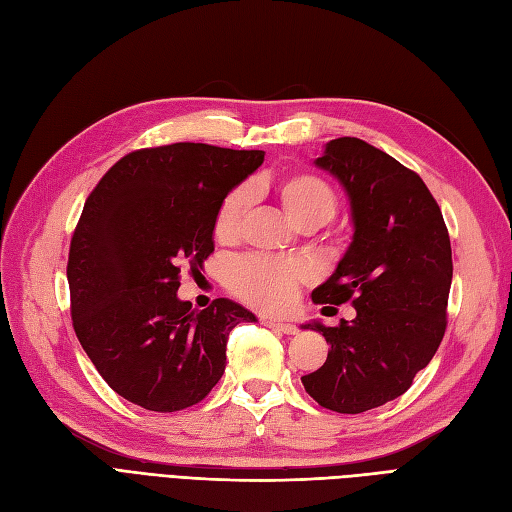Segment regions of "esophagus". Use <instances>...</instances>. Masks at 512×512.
I'll use <instances>...</instances> for the list:
<instances>
[{"instance_id":"1","label":"esophagus","mask_w":512,"mask_h":512,"mask_svg":"<svg viewBox=\"0 0 512 512\" xmlns=\"http://www.w3.org/2000/svg\"><path fill=\"white\" fill-rule=\"evenodd\" d=\"M262 324H265V327H269V329H273V331H277V333H284V335H297L299 333V327H297V324H292V322L262 318Z\"/></svg>"}]
</instances>
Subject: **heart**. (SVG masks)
Listing matches in <instances>:
<instances>
[{
  "instance_id": "b5f03b06",
  "label": "heart",
  "mask_w": 512,
  "mask_h": 512,
  "mask_svg": "<svg viewBox=\"0 0 512 512\" xmlns=\"http://www.w3.org/2000/svg\"><path fill=\"white\" fill-rule=\"evenodd\" d=\"M273 192L288 218L301 228H316L333 220L337 213V194L333 185L309 170L290 173L277 179ZM250 192L243 185L232 188L213 213V237L220 245H232L241 237V228ZM312 280V271L301 260L250 256L230 265L226 275L228 290L243 303L262 312H282L299 290Z\"/></svg>"
}]
</instances>
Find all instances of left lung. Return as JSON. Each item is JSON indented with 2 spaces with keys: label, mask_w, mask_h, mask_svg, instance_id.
<instances>
[{
  "label": "left lung",
  "mask_w": 512,
  "mask_h": 512,
  "mask_svg": "<svg viewBox=\"0 0 512 512\" xmlns=\"http://www.w3.org/2000/svg\"><path fill=\"white\" fill-rule=\"evenodd\" d=\"M316 164L346 188L354 237L312 301H350L356 318L305 324L331 350L301 382L322 408L359 414L404 395L436 354L453 282L451 239L425 181L389 153L342 136Z\"/></svg>",
  "instance_id": "obj_1"
}]
</instances>
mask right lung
<instances>
[{
	"mask_svg": "<svg viewBox=\"0 0 512 512\" xmlns=\"http://www.w3.org/2000/svg\"><path fill=\"white\" fill-rule=\"evenodd\" d=\"M265 151L205 143L136 149L85 200L68 254L76 337L111 389L151 412L203 401L226 367L228 333L256 320L239 303L179 301L181 271L213 254V213Z\"/></svg>",
	"mask_w": 512,
	"mask_h": 512,
	"instance_id": "add662e5",
	"label": "right lung"
}]
</instances>
